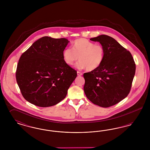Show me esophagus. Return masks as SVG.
<instances>
[{"mask_svg":"<svg viewBox=\"0 0 150 150\" xmlns=\"http://www.w3.org/2000/svg\"><path fill=\"white\" fill-rule=\"evenodd\" d=\"M77 75H78V76H81V75H83V74H82L81 72H80L78 71L77 72Z\"/></svg>","mask_w":150,"mask_h":150,"instance_id":"1","label":"esophagus"}]
</instances>
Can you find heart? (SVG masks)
I'll use <instances>...</instances> for the list:
<instances>
[{"label":"heart","instance_id":"obj_1","mask_svg":"<svg viewBox=\"0 0 150 150\" xmlns=\"http://www.w3.org/2000/svg\"><path fill=\"white\" fill-rule=\"evenodd\" d=\"M64 62L69 66L74 64L78 60L79 69H86L88 71H94L99 68L105 58V50L100 44L84 39H76L72 43V50L66 48L63 51Z\"/></svg>","mask_w":150,"mask_h":150}]
</instances>
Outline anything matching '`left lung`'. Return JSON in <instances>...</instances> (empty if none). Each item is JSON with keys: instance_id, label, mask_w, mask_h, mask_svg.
Segmentation results:
<instances>
[{"instance_id": "obj_1", "label": "left lung", "mask_w": 150, "mask_h": 150, "mask_svg": "<svg viewBox=\"0 0 150 150\" xmlns=\"http://www.w3.org/2000/svg\"><path fill=\"white\" fill-rule=\"evenodd\" d=\"M90 40L103 47L105 58L99 68L84 74V93L94 104L110 107L128 95L136 64L130 52L112 37L101 35Z\"/></svg>"}]
</instances>
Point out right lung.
<instances>
[{
	"label": "right lung",
	"mask_w": 150,
	"mask_h": 150,
	"mask_svg": "<svg viewBox=\"0 0 150 150\" xmlns=\"http://www.w3.org/2000/svg\"><path fill=\"white\" fill-rule=\"evenodd\" d=\"M69 41L44 36L20 57L17 83L24 98L39 107L54 106L66 97L77 72L64 62L63 51Z\"/></svg>",
	"instance_id": "1"
}]
</instances>
